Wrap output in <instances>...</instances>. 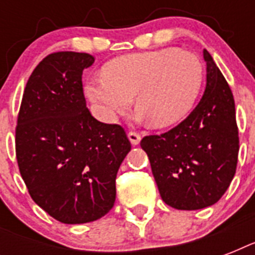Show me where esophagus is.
Returning <instances> with one entry per match:
<instances>
[{"label": "esophagus", "mask_w": 255, "mask_h": 255, "mask_svg": "<svg viewBox=\"0 0 255 255\" xmlns=\"http://www.w3.org/2000/svg\"><path fill=\"white\" fill-rule=\"evenodd\" d=\"M128 139H129L132 145H137L140 143V140H141V136L139 133H136V132H128Z\"/></svg>", "instance_id": "esophagus-1"}]
</instances>
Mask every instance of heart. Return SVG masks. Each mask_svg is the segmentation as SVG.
Here are the masks:
<instances>
[{"instance_id":"obj_1","label":"heart","mask_w":255,"mask_h":255,"mask_svg":"<svg viewBox=\"0 0 255 255\" xmlns=\"http://www.w3.org/2000/svg\"><path fill=\"white\" fill-rule=\"evenodd\" d=\"M204 81L196 54L174 47L123 55L88 78L86 95L104 122H114L135 99L137 119L153 127L177 123L193 107Z\"/></svg>"}]
</instances>
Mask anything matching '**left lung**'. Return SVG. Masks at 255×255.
<instances>
[{"label": "left lung", "instance_id": "8db88e82", "mask_svg": "<svg viewBox=\"0 0 255 255\" xmlns=\"http://www.w3.org/2000/svg\"><path fill=\"white\" fill-rule=\"evenodd\" d=\"M204 59L206 86L196 108L168 132L140 141L163 201L180 210L216 204L237 168L240 140L233 94L206 50Z\"/></svg>", "mask_w": 255, "mask_h": 255}]
</instances>
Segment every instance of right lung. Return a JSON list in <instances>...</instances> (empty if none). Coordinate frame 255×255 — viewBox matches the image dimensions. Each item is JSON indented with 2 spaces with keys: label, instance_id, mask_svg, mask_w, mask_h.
Segmentation results:
<instances>
[{
  "label": "right lung",
  "instance_id": "right-lung-1",
  "mask_svg": "<svg viewBox=\"0 0 255 255\" xmlns=\"http://www.w3.org/2000/svg\"><path fill=\"white\" fill-rule=\"evenodd\" d=\"M95 58L50 54L26 83L15 128V155L30 196L63 224L107 214L120 164L131 151L118 124L96 120L86 107L82 74Z\"/></svg>",
  "mask_w": 255,
  "mask_h": 255
}]
</instances>
